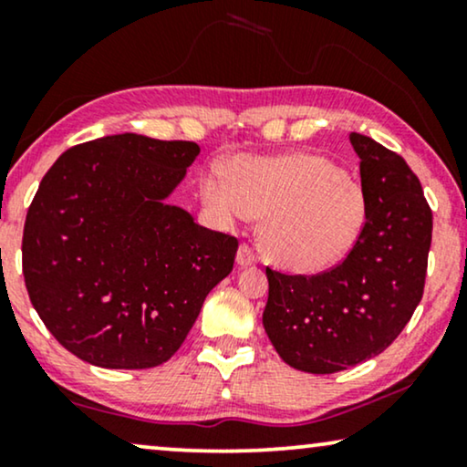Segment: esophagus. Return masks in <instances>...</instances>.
Masks as SVG:
<instances>
[{
    "instance_id": "1",
    "label": "esophagus",
    "mask_w": 467,
    "mask_h": 467,
    "mask_svg": "<svg viewBox=\"0 0 467 467\" xmlns=\"http://www.w3.org/2000/svg\"><path fill=\"white\" fill-rule=\"evenodd\" d=\"M238 264L242 265V267H246V265H253V264H257V253H254V248L251 246V244H240V251H238Z\"/></svg>"
}]
</instances>
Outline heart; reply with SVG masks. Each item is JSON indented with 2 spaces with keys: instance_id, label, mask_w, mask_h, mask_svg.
Listing matches in <instances>:
<instances>
[{
  "instance_id": "obj_1",
  "label": "heart",
  "mask_w": 467,
  "mask_h": 467,
  "mask_svg": "<svg viewBox=\"0 0 467 467\" xmlns=\"http://www.w3.org/2000/svg\"><path fill=\"white\" fill-rule=\"evenodd\" d=\"M206 206L221 221L263 216L261 244L280 265L321 272L357 244L368 221L361 182L327 157L289 152L278 157H240L200 181Z\"/></svg>"
}]
</instances>
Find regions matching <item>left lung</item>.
<instances>
[{
    "instance_id": "left-lung-1",
    "label": "left lung",
    "mask_w": 467,
    "mask_h": 467,
    "mask_svg": "<svg viewBox=\"0 0 467 467\" xmlns=\"http://www.w3.org/2000/svg\"><path fill=\"white\" fill-rule=\"evenodd\" d=\"M368 195L366 227L340 264L318 274L265 267L264 327L280 359L334 374L391 347L423 297L433 216L398 152L350 133Z\"/></svg>"
}]
</instances>
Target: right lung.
Returning <instances> with one entry per match:
<instances>
[{
    "label": "right lung",
    "instance_id": "right-lung-1",
    "mask_svg": "<svg viewBox=\"0 0 467 467\" xmlns=\"http://www.w3.org/2000/svg\"><path fill=\"white\" fill-rule=\"evenodd\" d=\"M200 146L136 133L67 149L23 229L29 299L57 342L110 369L161 366L234 270L238 238L163 203Z\"/></svg>",
    "mask_w": 467,
    "mask_h": 467
}]
</instances>
